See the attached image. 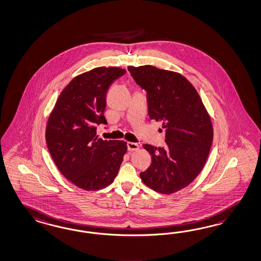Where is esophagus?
I'll list each match as a JSON object with an SVG mask.
<instances>
[{
    "label": "esophagus",
    "instance_id": "34e87169",
    "mask_svg": "<svg viewBox=\"0 0 261 261\" xmlns=\"http://www.w3.org/2000/svg\"><path fill=\"white\" fill-rule=\"evenodd\" d=\"M127 147L128 150H136L139 148L137 143H133V142H127Z\"/></svg>",
    "mask_w": 261,
    "mask_h": 261
}]
</instances>
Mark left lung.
Here are the masks:
<instances>
[{"mask_svg": "<svg viewBox=\"0 0 261 261\" xmlns=\"http://www.w3.org/2000/svg\"><path fill=\"white\" fill-rule=\"evenodd\" d=\"M127 70L147 91L149 118L162 121L166 132L165 148L143 146L151 164L140 177L157 193H176L194 181L207 161L214 136L210 115L194 86L180 73L152 66Z\"/></svg>", "mask_w": 261, "mask_h": 261, "instance_id": "obj_1", "label": "left lung"}]
</instances>
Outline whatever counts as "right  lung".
<instances>
[{
	"label": "right lung",
	"instance_id": "right-lung-1",
	"mask_svg": "<svg viewBox=\"0 0 261 261\" xmlns=\"http://www.w3.org/2000/svg\"><path fill=\"white\" fill-rule=\"evenodd\" d=\"M125 73L124 68L101 67L76 76L61 92L47 120L45 140L54 163L83 190L112 184L127 152L126 142L96 135V125H107V91Z\"/></svg>",
	"mask_w": 261,
	"mask_h": 261
}]
</instances>
